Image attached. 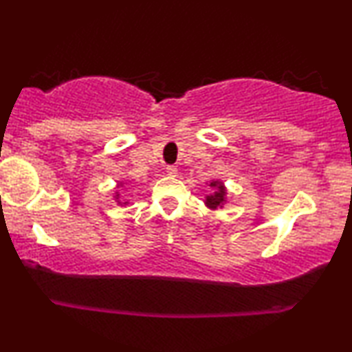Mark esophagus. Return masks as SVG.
<instances>
[{
    "label": "esophagus",
    "mask_w": 352,
    "mask_h": 352,
    "mask_svg": "<svg viewBox=\"0 0 352 352\" xmlns=\"http://www.w3.org/2000/svg\"><path fill=\"white\" fill-rule=\"evenodd\" d=\"M166 173H168V176H176L177 175V168L176 166H166Z\"/></svg>",
    "instance_id": "1"
}]
</instances>
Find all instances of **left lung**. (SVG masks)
<instances>
[{
    "label": "left lung",
    "instance_id": "8db88e82",
    "mask_svg": "<svg viewBox=\"0 0 352 352\" xmlns=\"http://www.w3.org/2000/svg\"><path fill=\"white\" fill-rule=\"evenodd\" d=\"M210 187H213L214 192H213V194L206 195L205 205L211 210L223 208V205L226 204V194H228V192H226L224 184L221 181H211Z\"/></svg>",
    "mask_w": 352,
    "mask_h": 352
}]
</instances>
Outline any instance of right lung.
I'll return each mask as SVG.
<instances>
[{"label":"right lung","mask_w":352,"mask_h":352,"mask_svg":"<svg viewBox=\"0 0 352 352\" xmlns=\"http://www.w3.org/2000/svg\"><path fill=\"white\" fill-rule=\"evenodd\" d=\"M117 199H118V192H117ZM128 201H124V204H122V201H118V205H126Z\"/></svg>","instance_id":"right-lung-1"}]
</instances>
